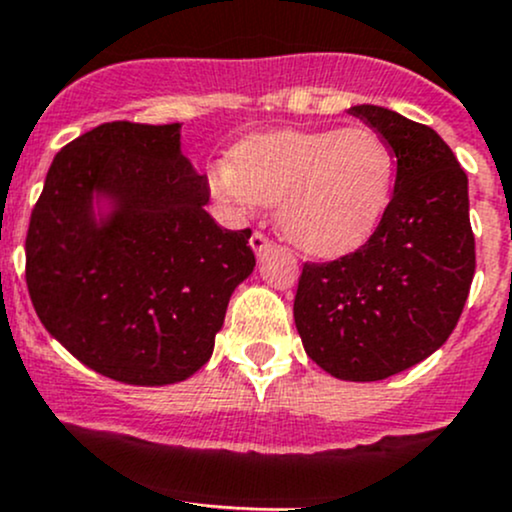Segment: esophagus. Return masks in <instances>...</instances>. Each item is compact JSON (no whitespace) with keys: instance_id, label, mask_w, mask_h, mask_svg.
<instances>
[{"instance_id":"esophagus-1","label":"esophagus","mask_w":512,"mask_h":512,"mask_svg":"<svg viewBox=\"0 0 512 512\" xmlns=\"http://www.w3.org/2000/svg\"><path fill=\"white\" fill-rule=\"evenodd\" d=\"M250 247H252V252H255L257 257H265V252L269 250V240L262 233H252Z\"/></svg>"}]
</instances>
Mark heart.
I'll use <instances>...</instances> for the list:
<instances>
[{
    "label": "heart",
    "instance_id": "heart-1",
    "mask_svg": "<svg viewBox=\"0 0 512 512\" xmlns=\"http://www.w3.org/2000/svg\"><path fill=\"white\" fill-rule=\"evenodd\" d=\"M396 160L367 126L274 131L238 143L209 170L211 194L233 213L277 206V226L313 257H342L372 238L391 201Z\"/></svg>",
    "mask_w": 512,
    "mask_h": 512
}]
</instances>
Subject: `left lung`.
I'll list each match as a JSON object with an SVG mask.
<instances>
[{
	"mask_svg": "<svg viewBox=\"0 0 512 512\" xmlns=\"http://www.w3.org/2000/svg\"><path fill=\"white\" fill-rule=\"evenodd\" d=\"M352 116L384 136L396 184L357 252L303 265L294 320L306 355L342 381H381L445 345L476 269L469 179L430 126L359 104Z\"/></svg>",
	"mask_w": 512,
	"mask_h": 512,
	"instance_id": "obj_1",
	"label": "left lung"
}]
</instances>
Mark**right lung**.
<instances>
[{"label":"right lung","instance_id":"obj_1","mask_svg":"<svg viewBox=\"0 0 512 512\" xmlns=\"http://www.w3.org/2000/svg\"><path fill=\"white\" fill-rule=\"evenodd\" d=\"M182 126L114 121L55 155L26 235L33 308L84 367L131 386L189 379L255 269L250 228L206 213Z\"/></svg>","mask_w":512,"mask_h":512}]
</instances>
